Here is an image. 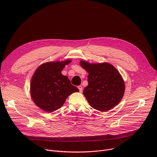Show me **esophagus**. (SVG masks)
Masks as SVG:
<instances>
[{"instance_id": "esophagus-1", "label": "esophagus", "mask_w": 157, "mask_h": 157, "mask_svg": "<svg viewBox=\"0 0 157 157\" xmlns=\"http://www.w3.org/2000/svg\"><path fill=\"white\" fill-rule=\"evenodd\" d=\"M78 88L79 89V92H80V93H82V87L81 86H78Z\"/></svg>"}]
</instances>
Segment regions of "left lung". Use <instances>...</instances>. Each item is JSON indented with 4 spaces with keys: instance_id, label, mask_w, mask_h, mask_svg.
<instances>
[{
    "instance_id": "8db88e82",
    "label": "left lung",
    "mask_w": 157,
    "mask_h": 157,
    "mask_svg": "<svg viewBox=\"0 0 157 157\" xmlns=\"http://www.w3.org/2000/svg\"><path fill=\"white\" fill-rule=\"evenodd\" d=\"M80 64L88 73V85L82 92L91 106L106 112L117 105L125 92L124 81L114 66L107 63L91 64L81 61Z\"/></svg>"
}]
</instances>
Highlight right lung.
<instances>
[{
	"instance_id": "obj_1",
	"label": "right lung",
	"mask_w": 157,
	"mask_h": 157,
	"mask_svg": "<svg viewBox=\"0 0 157 157\" xmlns=\"http://www.w3.org/2000/svg\"><path fill=\"white\" fill-rule=\"evenodd\" d=\"M71 61V59H67L42 64L32 76L31 97L38 107L47 113L59 109L70 94L79 92L68 78L61 74L65 66Z\"/></svg>"
}]
</instances>
